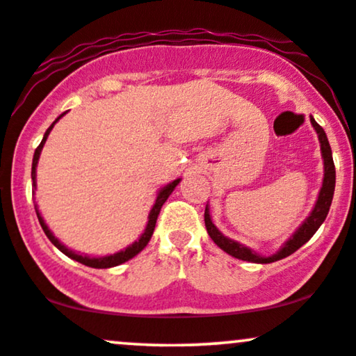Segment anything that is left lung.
Wrapping results in <instances>:
<instances>
[{"mask_svg":"<svg viewBox=\"0 0 356 356\" xmlns=\"http://www.w3.org/2000/svg\"><path fill=\"white\" fill-rule=\"evenodd\" d=\"M309 122H312L314 132L318 134V140H320V149H321V159H323V182L312 212H309L308 218L298 226V229L284 241L283 246L277 249L275 254L264 256V254H259V252H256L254 249L246 246V244L224 236L222 232L218 229V226L212 222L209 202H207L206 211H204V222H206V229L209 232L211 239L229 256L241 261H248V263H257V264L275 263V261H280L283 259V257H288L289 254H293V252L298 251L303 244L308 243V241L313 238L314 232L320 229L321 224L325 222L326 216H328L330 206H332V201H333L337 174H334L332 147H330L328 137H326L325 130L316 124V120H314L313 115H309Z\"/></svg>","mask_w":356,"mask_h":356,"instance_id":"1","label":"left lung"}]
</instances>
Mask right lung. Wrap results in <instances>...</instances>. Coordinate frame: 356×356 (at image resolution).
Returning a JSON list of instances; mask_svg holds the SVG:
<instances>
[{
  "mask_svg": "<svg viewBox=\"0 0 356 356\" xmlns=\"http://www.w3.org/2000/svg\"><path fill=\"white\" fill-rule=\"evenodd\" d=\"M65 113H67V112H63L60 117H56V120L53 122L50 127H48L47 132H44V136L42 138V144L36 147V150H35L33 164H31V181H33V192L36 189V167H38L40 154H42L44 142H47L48 136H50L53 127H55L56 122H58L60 118L65 115ZM181 181H182L181 177L175 179V181L165 184L164 187H161V189L157 191V195H155V202H154L152 209H150V212H149V218H147L149 220H147V224H145V229H144V232H142L140 236H138V239L134 241V243L129 244V246H127V248L120 249V251L113 252V254H107V256H88V254H83V252L73 251V249H70L68 246H65V244L61 243V241L56 238L55 234H53L50 227H48V224L44 222L42 212L38 211V206H36V204H35V211H36V216H38L40 226H42V229L44 231V234H47V238L50 239L53 246L58 248L65 256H68L73 261H79V263L85 264V266H90V268H97V269L113 268V266H118V264H124L125 261L132 259L134 256H137L138 252H140L142 249H144L147 244H149V241H150V238H152V234H154L155 222H157V218H159V212H161L162 206H164V202L167 201V199H169V195L172 194V191L175 189V187H177V184L181 182Z\"/></svg>",
  "mask_w": 356,
  "mask_h": 356,
  "instance_id": "obj_1",
  "label": "right lung"
}]
</instances>
